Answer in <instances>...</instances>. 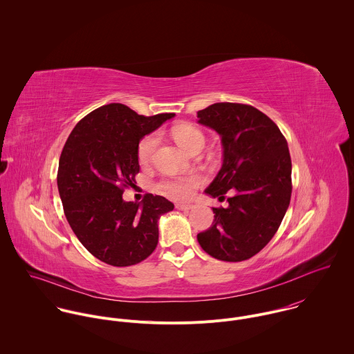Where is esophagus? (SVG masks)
<instances>
[{
    "instance_id": "obj_1",
    "label": "esophagus",
    "mask_w": 354,
    "mask_h": 354,
    "mask_svg": "<svg viewBox=\"0 0 354 354\" xmlns=\"http://www.w3.org/2000/svg\"><path fill=\"white\" fill-rule=\"evenodd\" d=\"M176 207L178 208V209H183V211H189V209H192L194 208V205H191V204H176Z\"/></svg>"
}]
</instances>
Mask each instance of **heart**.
<instances>
[{
  "label": "heart",
  "instance_id": "1",
  "mask_svg": "<svg viewBox=\"0 0 354 354\" xmlns=\"http://www.w3.org/2000/svg\"><path fill=\"white\" fill-rule=\"evenodd\" d=\"M171 135L174 140L178 143L187 152L195 151L196 149L204 146V135L196 127L189 124H180L171 129ZM159 143V135L150 133L142 139L138 147V156L140 162H147L155 151ZM202 183L199 176H189V177H180V178H170L165 180L160 184V189L176 199H187L191 196L194 189Z\"/></svg>",
  "mask_w": 354,
  "mask_h": 354
}]
</instances>
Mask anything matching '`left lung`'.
<instances>
[{
  "label": "left lung",
  "mask_w": 354,
  "mask_h": 354,
  "mask_svg": "<svg viewBox=\"0 0 354 354\" xmlns=\"http://www.w3.org/2000/svg\"><path fill=\"white\" fill-rule=\"evenodd\" d=\"M198 122L221 136L222 167L205 194L226 208H212L211 227L198 234L204 252L243 261L260 252L277 233L292 196L288 142L264 113L250 104L219 102L198 111Z\"/></svg>",
  "instance_id": "8db88e82"
}]
</instances>
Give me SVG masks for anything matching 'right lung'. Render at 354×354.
Wrapping results in <instances>:
<instances>
[{
	"mask_svg": "<svg viewBox=\"0 0 354 354\" xmlns=\"http://www.w3.org/2000/svg\"><path fill=\"white\" fill-rule=\"evenodd\" d=\"M174 113L145 117L122 103L86 115L71 132L58 163L57 185L69 226L103 263L127 267L149 257L158 244V221L174 204L151 194L125 202L124 188L139 173L140 140Z\"/></svg>",
	"mask_w": 354,
	"mask_h": 354,
	"instance_id": "add662e5",
	"label": "right lung"
}]
</instances>
